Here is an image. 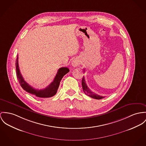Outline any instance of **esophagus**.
Instances as JSON below:
<instances>
[{
    "mask_svg": "<svg viewBox=\"0 0 146 146\" xmlns=\"http://www.w3.org/2000/svg\"><path fill=\"white\" fill-rule=\"evenodd\" d=\"M80 64V61L78 59H74L72 62V66L74 67H76Z\"/></svg>",
    "mask_w": 146,
    "mask_h": 146,
    "instance_id": "1",
    "label": "esophagus"
}]
</instances>
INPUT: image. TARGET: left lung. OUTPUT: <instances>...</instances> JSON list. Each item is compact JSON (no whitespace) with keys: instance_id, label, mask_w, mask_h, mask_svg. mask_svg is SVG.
I'll return each instance as SVG.
<instances>
[{"instance_id":"obj_1","label":"left lung","mask_w":146,"mask_h":146,"mask_svg":"<svg viewBox=\"0 0 146 146\" xmlns=\"http://www.w3.org/2000/svg\"><path fill=\"white\" fill-rule=\"evenodd\" d=\"M82 88H83V90L84 93L90 97L94 98V99H96V100H101L102 98H103L104 97L101 96L100 95H98L97 94H96L95 93L92 92L90 90V88L88 87L84 77H83L82 80Z\"/></svg>"}]
</instances>
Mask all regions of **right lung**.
<instances>
[{
  "label": "right lung",
  "mask_w": 146,
  "mask_h": 146,
  "mask_svg": "<svg viewBox=\"0 0 146 146\" xmlns=\"http://www.w3.org/2000/svg\"><path fill=\"white\" fill-rule=\"evenodd\" d=\"M16 66V72L17 77L18 80L21 84L23 89L25 90L28 93L35 96L39 98H49L54 96L57 92V90L59 86L60 82L64 75L69 72V69L67 67H62L59 68L57 72L56 76L54 79L53 81L44 89L43 90H37L35 89L29 84H28L23 78L21 73L19 65H18V56L15 61Z\"/></svg>",
  "instance_id": "right-lung-1"
}]
</instances>
